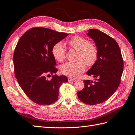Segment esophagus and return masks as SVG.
I'll return each instance as SVG.
<instances>
[{
	"instance_id": "34e87169",
	"label": "esophagus",
	"mask_w": 135,
	"mask_h": 135,
	"mask_svg": "<svg viewBox=\"0 0 135 135\" xmlns=\"http://www.w3.org/2000/svg\"><path fill=\"white\" fill-rule=\"evenodd\" d=\"M68 80L69 81H74L75 79H73V78H68Z\"/></svg>"
}]
</instances>
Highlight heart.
I'll return each instance as SVG.
<instances>
[{
	"mask_svg": "<svg viewBox=\"0 0 135 135\" xmlns=\"http://www.w3.org/2000/svg\"><path fill=\"white\" fill-rule=\"evenodd\" d=\"M73 48L79 51L76 62H68L61 66L63 74L69 76H75L82 73L87 66H92L98 59L99 51L97 47L86 38L79 35L73 36L68 41ZM66 49L62 42L56 43L52 48V54L56 60L62 62L65 58Z\"/></svg>",
	"mask_w": 135,
	"mask_h": 135,
	"instance_id": "b5f03b06",
	"label": "heart"
}]
</instances>
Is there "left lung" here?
Wrapping results in <instances>:
<instances>
[{
	"mask_svg": "<svg viewBox=\"0 0 135 135\" xmlns=\"http://www.w3.org/2000/svg\"><path fill=\"white\" fill-rule=\"evenodd\" d=\"M87 35L94 40L99 51L96 62L87 72L96 81L84 80V87L77 95L84 104L97 105L107 100L119 87L123 60L120 48L113 38L96 28L89 29Z\"/></svg>",
	"mask_w": 135,
	"mask_h": 135,
	"instance_id": "8db88e82",
	"label": "left lung"
}]
</instances>
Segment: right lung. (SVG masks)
<instances>
[{
	"label": "right lung",
	"mask_w": 135,
	"mask_h": 135,
	"mask_svg": "<svg viewBox=\"0 0 135 135\" xmlns=\"http://www.w3.org/2000/svg\"><path fill=\"white\" fill-rule=\"evenodd\" d=\"M67 36L65 32L34 27L26 31L16 45L13 54L16 78L27 96L36 104L55 103L60 87L68 81L65 75H53L57 69L52 54L53 46ZM51 74V79L47 80Z\"/></svg>",
	"instance_id": "obj_1"
}]
</instances>
